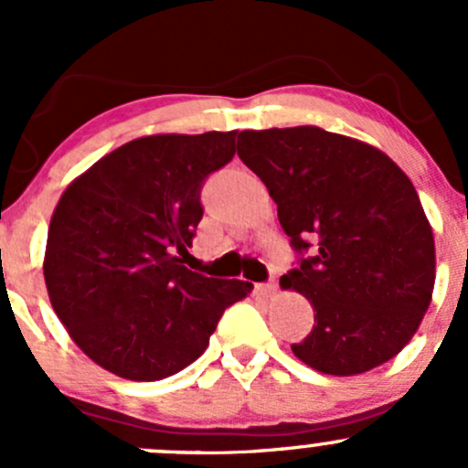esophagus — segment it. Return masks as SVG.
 <instances>
[{
  "instance_id": "1",
  "label": "esophagus",
  "mask_w": 468,
  "mask_h": 468,
  "mask_svg": "<svg viewBox=\"0 0 468 468\" xmlns=\"http://www.w3.org/2000/svg\"><path fill=\"white\" fill-rule=\"evenodd\" d=\"M276 281H269V282H261V285H258V292H261V294H264V296H271L273 292H276Z\"/></svg>"
}]
</instances>
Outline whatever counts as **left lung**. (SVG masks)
Wrapping results in <instances>:
<instances>
[{
    "label": "left lung",
    "mask_w": 468,
    "mask_h": 468,
    "mask_svg": "<svg viewBox=\"0 0 468 468\" xmlns=\"http://www.w3.org/2000/svg\"><path fill=\"white\" fill-rule=\"evenodd\" d=\"M239 140L238 155L267 186L296 251L281 285L314 308L294 356L330 376L391 360L435 287V238L412 181L376 146L319 126L242 131Z\"/></svg>",
    "instance_id": "8db88e82"
}]
</instances>
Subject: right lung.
Wrapping results in <instances>:
<instances>
[{
  "instance_id": "right-lung-1",
  "label": "right lung",
  "mask_w": 468,
  "mask_h": 468,
  "mask_svg": "<svg viewBox=\"0 0 468 468\" xmlns=\"http://www.w3.org/2000/svg\"><path fill=\"white\" fill-rule=\"evenodd\" d=\"M238 131L149 135L111 151L60 197L47 235L56 314L92 362L126 380L178 374L221 314L253 290L190 271L201 187L233 160Z\"/></svg>"
}]
</instances>
